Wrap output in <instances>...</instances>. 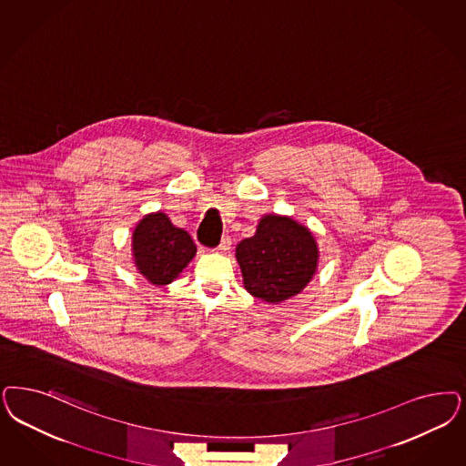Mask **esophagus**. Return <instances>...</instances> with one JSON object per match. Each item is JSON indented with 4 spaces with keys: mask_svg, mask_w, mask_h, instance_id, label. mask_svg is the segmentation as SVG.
<instances>
[{
    "mask_svg": "<svg viewBox=\"0 0 466 466\" xmlns=\"http://www.w3.org/2000/svg\"><path fill=\"white\" fill-rule=\"evenodd\" d=\"M228 249H230V239H228V236H225V238H222L220 244H218V248H215L213 251L215 253H227Z\"/></svg>",
    "mask_w": 466,
    "mask_h": 466,
    "instance_id": "esophagus-1",
    "label": "esophagus"
}]
</instances>
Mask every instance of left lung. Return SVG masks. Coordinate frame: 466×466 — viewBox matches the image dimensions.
I'll return each mask as SVG.
<instances>
[{"label": "left lung", "instance_id": "1", "mask_svg": "<svg viewBox=\"0 0 466 466\" xmlns=\"http://www.w3.org/2000/svg\"><path fill=\"white\" fill-rule=\"evenodd\" d=\"M319 258L313 232L288 215H263L255 236L236 246L244 289L270 305L303 292L319 268Z\"/></svg>", "mask_w": 466, "mask_h": 466}]
</instances>
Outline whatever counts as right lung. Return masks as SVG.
Listing matches in <instances>:
<instances>
[{
    "instance_id": "1",
    "label": "right lung",
    "mask_w": 466,
    "mask_h": 466,
    "mask_svg": "<svg viewBox=\"0 0 466 466\" xmlns=\"http://www.w3.org/2000/svg\"><path fill=\"white\" fill-rule=\"evenodd\" d=\"M132 261L153 286L172 284L196 257L191 236L163 211L145 215L132 230Z\"/></svg>"
}]
</instances>
